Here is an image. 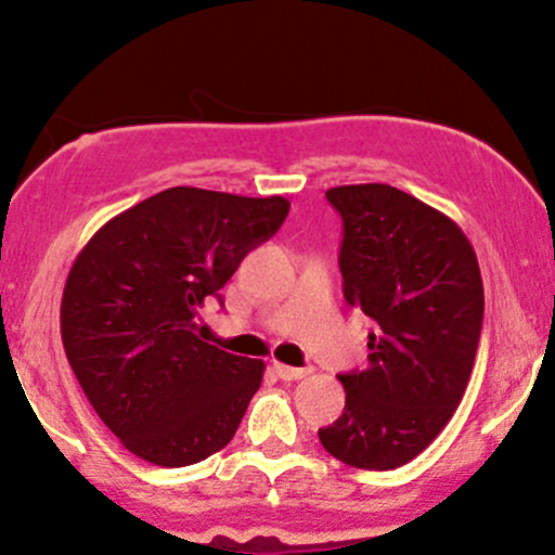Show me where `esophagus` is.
<instances>
[{
  "label": "esophagus",
  "mask_w": 555,
  "mask_h": 555,
  "mask_svg": "<svg viewBox=\"0 0 555 555\" xmlns=\"http://www.w3.org/2000/svg\"><path fill=\"white\" fill-rule=\"evenodd\" d=\"M273 373H276L282 380H299L305 378V375H310V367H289V365H282V362H273Z\"/></svg>",
  "instance_id": "34e87169"
}]
</instances>
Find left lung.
<instances>
[{"label": "left lung", "mask_w": 555, "mask_h": 555, "mask_svg": "<svg viewBox=\"0 0 555 555\" xmlns=\"http://www.w3.org/2000/svg\"><path fill=\"white\" fill-rule=\"evenodd\" d=\"M326 197L344 227V299L378 331L365 371L339 375L344 412L318 438L349 467L397 469L436 441L469 384L480 266L449 216L391 184H341Z\"/></svg>", "instance_id": "obj_1"}]
</instances>
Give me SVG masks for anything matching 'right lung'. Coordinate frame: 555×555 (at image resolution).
<instances>
[{"instance_id": "right-lung-1", "label": "right lung", "mask_w": 555, "mask_h": 555, "mask_svg": "<svg viewBox=\"0 0 555 555\" xmlns=\"http://www.w3.org/2000/svg\"><path fill=\"white\" fill-rule=\"evenodd\" d=\"M282 195L169 188L88 240L62 295V344L95 415L127 451L188 467L232 441L266 365L195 334L242 258L279 232Z\"/></svg>"}]
</instances>
